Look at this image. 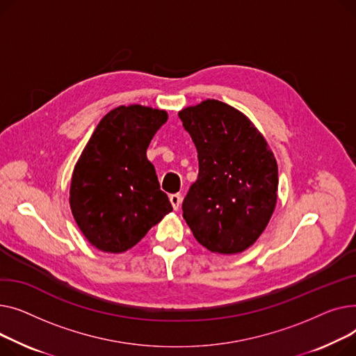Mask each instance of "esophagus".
<instances>
[{
	"label": "esophagus",
	"instance_id": "obj_1",
	"mask_svg": "<svg viewBox=\"0 0 356 356\" xmlns=\"http://www.w3.org/2000/svg\"><path fill=\"white\" fill-rule=\"evenodd\" d=\"M170 201L172 204L174 210L178 211L179 207H181V202H182V195L181 194H172V195H170Z\"/></svg>",
	"mask_w": 356,
	"mask_h": 356
}]
</instances>
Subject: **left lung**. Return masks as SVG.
Listing matches in <instances>:
<instances>
[{
    "label": "left lung",
    "mask_w": 356,
    "mask_h": 356,
    "mask_svg": "<svg viewBox=\"0 0 356 356\" xmlns=\"http://www.w3.org/2000/svg\"><path fill=\"white\" fill-rule=\"evenodd\" d=\"M198 152V178L182 202L184 220L213 253L253 245L277 201V162L241 112L208 99L178 113Z\"/></svg>",
    "instance_id": "8db88e82"
}]
</instances>
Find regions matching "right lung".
Returning <instances> with one entry per match:
<instances>
[{"mask_svg": "<svg viewBox=\"0 0 356 356\" xmlns=\"http://www.w3.org/2000/svg\"><path fill=\"white\" fill-rule=\"evenodd\" d=\"M168 119L165 111L131 104L99 122L72 177L70 208L92 245L123 253L138 244L172 205L146 149Z\"/></svg>", "mask_w": 356, "mask_h": 356, "instance_id": "1", "label": "right lung"}]
</instances>
